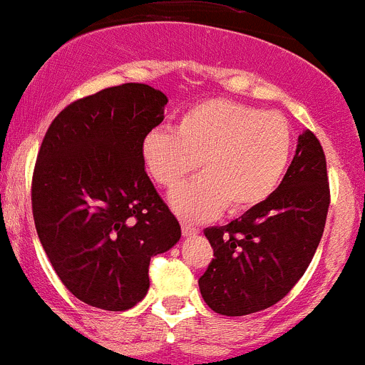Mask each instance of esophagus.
Returning a JSON list of instances; mask_svg holds the SVG:
<instances>
[{"mask_svg": "<svg viewBox=\"0 0 365 365\" xmlns=\"http://www.w3.org/2000/svg\"><path fill=\"white\" fill-rule=\"evenodd\" d=\"M182 232L183 236H195L198 235L200 229L195 227V225H190V223H182Z\"/></svg>", "mask_w": 365, "mask_h": 365, "instance_id": "34e87169", "label": "esophagus"}]
</instances>
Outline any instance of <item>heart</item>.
Wrapping results in <instances>:
<instances>
[{"mask_svg":"<svg viewBox=\"0 0 365 365\" xmlns=\"http://www.w3.org/2000/svg\"><path fill=\"white\" fill-rule=\"evenodd\" d=\"M293 154V130L278 113L231 100H207L187 110L175 129L150 130L142 142L147 173L173 189L202 165L203 175L170 192L182 218L240 215L277 190Z\"/></svg>","mask_w":365,"mask_h":365,"instance_id":"1","label":"heart"}]
</instances>
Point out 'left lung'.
I'll use <instances>...</instances> for the list:
<instances>
[{
  "mask_svg": "<svg viewBox=\"0 0 365 365\" xmlns=\"http://www.w3.org/2000/svg\"><path fill=\"white\" fill-rule=\"evenodd\" d=\"M329 202L326 154L305 130L284 180L265 202L203 231L215 252L198 280L205 304L218 314L244 317L280 302L313 260Z\"/></svg>",
  "mask_w": 365,
  "mask_h": 365,
  "instance_id": "left-lung-1",
  "label": "left lung"
}]
</instances>
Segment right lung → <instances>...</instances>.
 Instances as JSON below:
<instances>
[{
	"label": "right lung",
	"instance_id": "1",
	"mask_svg": "<svg viewBox=\"0 0 365 365\" xmlns=\"http://www.w3.org/2000/svg\"><path fill=\"white\" fill-rule=\"evenodd\" d=\"M165 105L145 83L103 88L67 105L39 147L31 189L39 242L65 287L98 309L143 300L150 256L182 236L142 158Z\"/></svg>",
	"mask_w": 365,
	"mask_h": 365
}]
</instances>
